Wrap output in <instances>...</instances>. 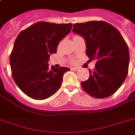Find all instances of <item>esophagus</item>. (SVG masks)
<instances>
[{
  "mask_svg": "<svg viewBox=\"0 0 135 135\" xmlns=\"http://www.w3.org/2000/svg\"><path fill=\"white\" fill-rule=\"evenodd\" d=\"M71 70L72 71H78V70H79V69H78V68H76V67H73V68H71Z\"/></svg>",
  "mask_w": 135,
  "mask_h": 135,
  "instance_id": "esophagus-1",
  "label": "esophagus"
}]
</instances>
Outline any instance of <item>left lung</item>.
Instances as JSON below:
<instances>
[{
	"instance_id": "1",
	"label": "left lung",
	"mask_w": 135,
	"mask_h": 135,
	"mask_svg": "<svg viewBox=\"0 0 135 135\" xmlns=\"http://www.w3.org/2000/svg\"><path fill=\"white\" fill-rule=\"evenodd\" d=\"M73 32L84 38L86 55L97 60L90 77L81 82L83 89L92 97L106 98L114 94L126 80L130 62L129 49L120 32L103 21L74 24Z\"/></svg>"
}]
</instances>
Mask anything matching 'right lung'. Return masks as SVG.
Returning a JSON list of instances; mask_svg holds the SVG:
<instances>
[{"label":"right lung","instance_id":"obj_1","mask_svg":"<svg viewBox=\"0 0 135 135\" xmlns=\"http://www.w3.org/2000/svg\"><path fill=\"white\" fill-rule=\"evenodd\" d=\"M72 24L35 23L19 33L9 57L12 76L24 94L43 100L61 86L64 74L70 69L49 67L51 54L71 30Z\"/></svg>","mask_w":135,"mask_h":135}]
</instances>
